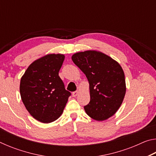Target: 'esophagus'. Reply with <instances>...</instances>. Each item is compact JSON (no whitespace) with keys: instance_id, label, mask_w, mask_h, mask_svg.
<instances>
[{"instance_id":"34e87169","label":"esophagus","mask_w":156,"mask_h":156,"mask_svg":"<svg viewBox=\"0 0 156 156\" xmlns=\"http://www.w3.org/2000/svg\"><path fill=\"white\" fill-rule=\"evenodd\" d=\"M78 94V91H73V93H72V96H73V97H76V96H77V95Z\"/></svg>"}]
</instances>
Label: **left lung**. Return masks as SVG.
<instances>
[{
  "instance_id": "left-lung-1",
  "label": "left lung",
  "mask_w": 156,
  "mask_h": 156,
  "mask_svg": "<svg viewBox=\"0 0 156 156\" xmlns=\"http://www.w3.org/2000/svg\"><path fill=\"white\" fill-rule=\"evenodd\" d=\"M72 58L89 83L90 102L84 107L87 114L98 121L112 117L119 109L126 93L121 66L107 55L96 51L76 53Z\"/></svg>"
}]
</instances>
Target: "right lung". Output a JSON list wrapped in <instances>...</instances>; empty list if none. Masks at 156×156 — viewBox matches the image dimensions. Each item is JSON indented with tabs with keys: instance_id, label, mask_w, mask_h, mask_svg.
I'll return each mask as SVG.
<instances>
[{
	"instance_id": "add662e5",
	"label": "right lung",
	"mask_w": 156,
	"mask_h": 156,
	"mask_svg": "<svg viewBox=\"0 0 156 156\" xmlns=\"http://www.w3.org/2000/svg\"><path fill=\"white\" fill-rule=\"evenodd\" d=\"M64 59L62 54L47 55L31 63L21 78L23 104L31 115L41 122L57 120L71 96L58 76Z\"/></svg>"
}]
</instances>
